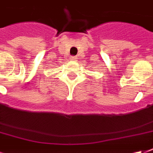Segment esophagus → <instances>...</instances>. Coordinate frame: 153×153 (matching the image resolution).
Masks as SVG:
<instances>
[{
  "instance_id": "34e87169",
  "label": "esophagus",
  "mask_w": 153,
  "mask_h": 153,
  "mask_svg": "<svg viewBox=\"0 0 153 153\" xmlns=\"http://www.w3.org/2000/svg\"><path fill=\"white\" fill-rule=\"evenodd\" d=\"M70 59H72V60H75V59H77V57H75V56H72V57L70 58Z\"/></svg>"
}]
</instances>
